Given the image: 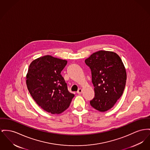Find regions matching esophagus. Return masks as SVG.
Returning <instances> with one entry per match:
<instances>
[{
  "instance_id": "1",
  "label": "esophagus",
  "mask_w": 150,
  "mask_h": 150,
  "mask_svg": "<svg viewBox=\"0 0 150 150\" xmlns=\"http://www.w3.org/2000/svg\"><path fill=\"white\" fill-rule=\"evenodd\" d=\"M82 92H83V90H82V89L79 88V89H78V91H77V93H78V94H81V93H82Z\"/></svg>"
}]
</instances>
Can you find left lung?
Returning a JSON list of instances; mask_svg holds the SVG:
<instances>
[{"label": "left lung", "mask_w": 150, "mask_h": 150, "mask_svg": "<svg viewBox=\"0 0 150 150\" xmlns=\"http://www.w3.org/2000/svg\"><path fill=\"white\" fill-rule=\"evenodd\" d=\"M90 68L95 97L90 104L100 112L111 109L122 95L126 81V72L118 54L100 50L85 60Z\"/></svg>", "instance_id": "left-lung-1"}]
</instances>
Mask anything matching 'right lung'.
Wrapping results in <instances>:
<instances>
[{
	"mask_svg": "<svg viewBox=\"0 0 150 150\" xmlns=\"http://www.w3.org/2000/svg\"><path fill=\"white\" fill-rule=\"evenodd\" d=\"M67 63L66 60L45 55L29 65L27 88L36 103L48 113H61L69 107L74 97L61 74Z\"/></svg>",
	"mask_w": 150,
	"mask_h": 150,
	"instance_id": "obj_1",
	"label": "right lung"
}]
</instances>
